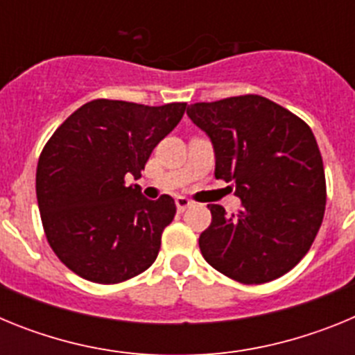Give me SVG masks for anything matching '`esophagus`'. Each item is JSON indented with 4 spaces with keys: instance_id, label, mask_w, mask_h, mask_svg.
Wrapping results in <instances>:
<instances>
[{
    "instance_id": "obj_1",
    "label": "esophagus",
    "mask_w": 355,
    "mask_h": 355,
    "mask_svg": "<svg viewBox=\"0 0 355 355\" xmlns=\"http://www.w3.org/2000/svg\"><path fill=\"white\" fill-rule=\"evenodd\" d=\"M190 206H192V200L187 199V197H178V199H175V208H178L180 213H183L184 209H188Z\"/></svg>"
}]
</instances>
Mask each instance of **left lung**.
Instances as JSON below:
<instances>
[{
	"instance_id": "left-lung-1",
	"label": "left lung",
	"mask_w": 355,
	"mask_h": 355,
	"mask_svg": "<svg viewBox=\"0 0 355 355\" xmlns=\"http://www.w3.org/2000/svg\"><path fill=\"white\" fill-rule=\"evenodd\" d=\"M188 117L215 150V178L234 187L241 209L209 205L200 252L220 274L263 284L290 272L315 241L325 211V172L311 128L261 96L196 103Z\"/></svg>"
}]
</instances>
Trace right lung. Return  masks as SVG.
Segmentation results:
<instances>
[{
	"mask_svg": "<svg viewBox=\"0 0 355 355\" xmlns=\"http://www.w3.org/2000/svg\"><path fill=\"white\" fill-rule=\"evenodd\" d=\"M187 103L146 106L94 99L69 115L40 153L37 202L53 252L99 284L147 270L175 215L174 199L149 200L139 184L150 153L178 126Z\"/></svg>",
	"mask_w": 355,
	"mask_h": 355,
	"instance_id": "1",
	"label": "right lung"
}]
</instances>
